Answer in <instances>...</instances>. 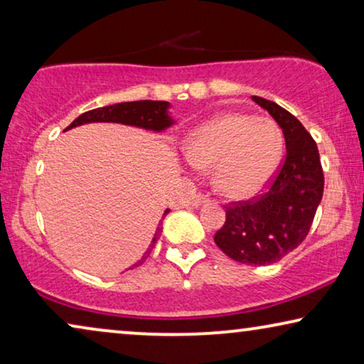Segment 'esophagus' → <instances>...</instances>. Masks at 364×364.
<instances>
[{"mask_svg": "<svg viewBox=\"0 0 364 364\" xmlns=\"http://www.w3.org/2000/svg\"><path fill=\"white\" fill-rule=\"evenodd\" d=\"M208 200V197L205 196V193H198V196H196V197H193L192 198V207H200L202 205V203H205Z\"/></svg>", "mask_w": 364, "mask_h": 364, "instance_id": "1", "label": "esophagus"}]
</instances>
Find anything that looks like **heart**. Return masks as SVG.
I'll return each mask as SVG.
<instances>
[{
	"instance_id": "heart-1",
	"label": "heart",
	"mask_w": 364,
	"mask_h": 364,
	"mask_svg": "<svg viewBox=\"0 0 364 364\" xmlns=\"http://www.w3.org/2000/svg\"><path fill=\"white\" fill-rule=\"evenodd\" d=\"M183 152L196 171H212L218 193L245 200L263 191L277 172L283 134L270 119L223 112L193 129Z\"/></svg>"
}]
</instances>
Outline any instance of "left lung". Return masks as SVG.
<instances>
[{
	"mask_svg": "<svg viewBox=\"0 0 364 364\" xmlns=\"http://www.w3.org/2000/svg\"><path fill=\"white\" fill-rule=\"evenodd\" d=\"M280 126L287 157L275 182L253 202L227 208V220L215 243L232 260L272 265L305 240L323 197V177L316 142L303 124L278 104L252 96Z\"/></svg>",
	"mask_w": 364,
	"mask_h": 364,
	"instance_id": "obj_1",
	"label": "left lung"
}]
</instances>
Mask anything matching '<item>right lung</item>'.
<instances>
[{"mask_svg": "<svg viewBox=\"0 0 364 364\" xmlns=\"http://www.w3.org/2000/svg\"><path fill=\"white\" fill-rule=\"evenodd\" d=\"M171 102L167 101H134V102H119L112 104V106L92 109V111H87L81 114V116L74 119L66 131L77 126H84V124H92V122H116V124H124V126H132L139 129H146V131L152 132H164L167 131L168 127L176 124V119L171 116L168 109H171ZM171 212L166 208L164 215ZM162 227L159 223L156 235H154L151 247L147 248L146 253L141 257V260H137L134 265H131L127 270H132L139 265H142L149 257V253L152 252L154 243L157 242V237L161 235Z\"/></svg>", "mask_w": 364, "mask_h": 364, "instance_id": "1", "label": "right lung"}]
</instances>
